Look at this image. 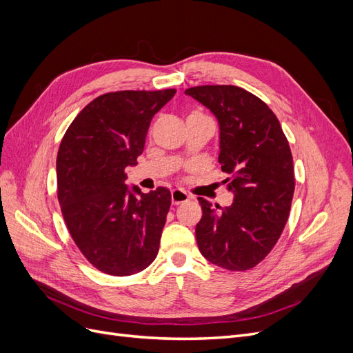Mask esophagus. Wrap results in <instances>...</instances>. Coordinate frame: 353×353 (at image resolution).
<instances>
[{
  "mask_svg": "<svg viewBox=\"0 0 353 353\" xmlns=\"http://www.w3.org/2000/svg\"><path fill=\"white\" fill-rule=\"evenodd\" d=\"M170 199H172L174 205H181V203L188 201V200H190V196L185 193L184 190L176 188V190L172 191V194H170Z\"/></svg>",
  "mask_w": 353,
  "mask_h": 353,
  "instance_id": "1",
  "label": "esophagus"
}]
</instances>
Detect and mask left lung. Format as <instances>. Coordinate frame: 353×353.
Segmentation results:
<instances>
[{
	"label": "left lung",
	"instance_id": "obj_1",
	"mask_svg": "<svg viewBox=\"0 0 353 353\" xmlns=\"http://www.w3.org/2000/svg\"><path fill=\"white\" fill-rule=\"evenodd\" d=\"M216 116L218 160L234 193L228 208L199 197L196 227L200 253L228 271H248L279 241L290 215L294 166L287 138L274 112L259 97L236 85H201L185 90Z\"/></svg>",
	"mask_w": 353,
	"mask_h": 353
}]
</instances>
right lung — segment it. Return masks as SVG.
Instances as JSON below:
<instances>
[{"mask_svg": "<svg viewBox=\"0 0 353 353\" xmlns=\"http://www.w3.org/2000/svg\"><path fill=\"white\" fill-rule=\"evenodd\" d=\"M175 88L116 91L94 99L61 138L57 199L70 237L94 268L126 276L157 256L170 191H130L125 169L137 165L153 116ZM140 194L137 199L134 193Z\"/></svg>", "mask_w": 353, "mask_h": 353, "instance_id": "add662e5", "label": "right lung"}]
</instances>
